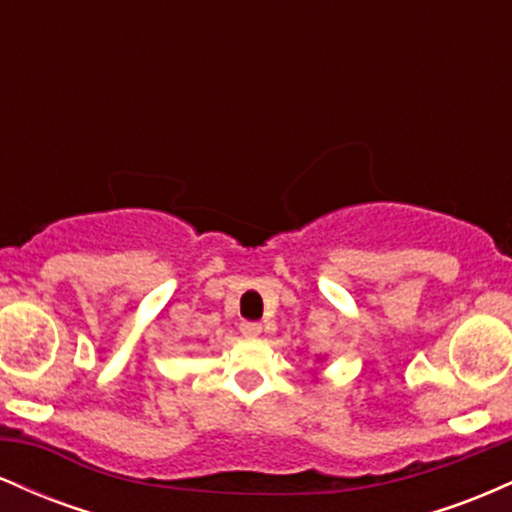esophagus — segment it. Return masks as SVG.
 Returning <instances> with one entry per match:
<instances>
[{"mask_svg":"<svg viewBox=\"0 0 512 512\" xmlns=\"http://www.w3.org/2000/svg\"><path fill=\"white\" fill-rule=\"evenodd\" d=\"M240 332H243L245 337H257V334L262 332V325L260 322H240Z\"/></svg>","mask_w":512,"mask_h":512,"instance_id":"obj_1","label":"esophagus"}]
</instances>
